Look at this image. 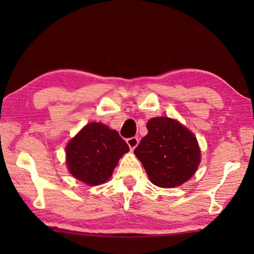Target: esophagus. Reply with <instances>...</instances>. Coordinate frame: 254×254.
<instances>
[{
	"label": "esophagus",
	"mask_w": 254,
	"mask_h": 254,
	"mask_svg": "<svg viewBox=\"0 0 254 254\" xmlns=\"http://www.w3.org/2000/svg\"><path fill=\"white\" fill-rule=\"evenodd\" d=\"M127 144H128V146L130 147V149L131 150H133L137 145H139V142H140V140L137 139V137H135V136H133V137H130V139H128L127 141Z\"/></svg>",
	"instance_id": "esophagus-1"
}]
</instances>
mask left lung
<instances>
[{
  "instance_id": "left-lung-1",
  "label": "left lung",
  "mask_w": 254,
  "mask_h": 254,
  "mask_svg": "<svg viewBox=\"0 0 254 254\" xmlns=\"http://www.w3.org/2000/svg\"><path fill=\"white\" fill-rule=\"evenodd\" d=\"M146 127L148 133L133 152L150 182L173 189L189 181L201 161L196 135L178 120L168 117L152 118Z\"/></svg>"
}]
</instances>
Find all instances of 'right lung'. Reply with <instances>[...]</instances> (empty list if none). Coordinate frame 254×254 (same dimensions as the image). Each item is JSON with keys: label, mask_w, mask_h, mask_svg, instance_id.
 Returning a JSON list of instances; mask_svg holds the SVG:
<instances>
[{"label": "right lung", "mask_w": 254, "mask_h": 254, "mask_svg": "<svg viewBox=\"0 0 254 254\" xmlns=\"http://www.w3.org/2000/svg\"><path fill=\"white\" fill-rule=\"evenodd\" d=\"M128 151L117 130L91 122L65 145V164L75 179L90 187L99 186L111 178L119 160Z\"/></svg>", "instance_id": "right-lung-1"}]
</instances>
